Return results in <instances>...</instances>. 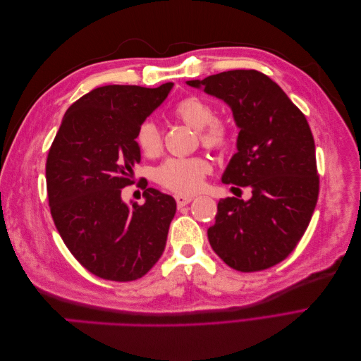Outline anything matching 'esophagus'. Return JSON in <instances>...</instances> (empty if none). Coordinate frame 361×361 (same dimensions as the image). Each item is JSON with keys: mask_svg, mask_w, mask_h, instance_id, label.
Returning a JSON list of instances; mask_svg holds the SVG:
<instances>
[{"mask_svg": "<svg viewBox=\"0 0 361 361\" xmlns=\"http://www.w3.org/2000/svg\"><path fill=\"white\" fill-rule=\"evenodd\" d=\"M174 199H176V203H178L179 207H182V206L192 202V197H190V195H176V197H174Z\"/></svg>", "mask_w": 361, "mask_h": 361, "instance_id": "34e87169", "label": "esophagus"}]
</instances>
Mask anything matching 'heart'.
<instances>
[{"label": "heart", "mask_w": 361, "mask_h": 361, "mask_svg": "<svg viewBox=\"0 0 361 361\" xmlns=\"http://www.w3.org/2000/svg\"><path fill=\"white\" fill-rule=\"evenodd\" d=\"M173 114L183 123L199 130L202 143L209 149H223L231 141V129L215 118V110L209 102L199 96H187L174 106ZM137 145L143 155L158 157L162 149V137L154 120H146L137 129ZM212 170L211 162L200 158H169L155 170V180L161 187L176 194H192Z\"/></svg>", "instance_id": "b5f03b06"}]
</instances>
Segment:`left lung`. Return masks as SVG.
<instances>
[{
	"label": "left lung",
	"mask_w": 361,
	"mask_h": 361,
	"mask_svg": "<svg viewBox=\"0 0 361 361\" xmlns=\"http://www.w3.org/2000/svg\"><path fill=\"white\" fill-rule=\"evenodd\" d=\"M187 84L232 110L239 129L238 152L221 180L251 188L248 200L218 202L215 224L207 228L209 244L236 271L274 267L297 247L318 202L319 178L307 120L257 71H228Z\"/></svg>",
	"instance_id": "obj_1"
}]
</instances>
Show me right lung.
<instances>
[{"instance_id": "add662e5", "label": "right lung", "mask_w": 361, "mask_h": 361, "mask_svg": "<svg viewBox=\"0 0 361 361\" xmlns=\"http://www.w3.org/2000/svg\"><path fill=\"white\" fill-rule=\"evenodd\" d=\"M171 89L173 82L97 87L69 106L49 149L52 220L75 259L101 279L143 277L166 248L176 202L147 188L143 204L126 203L122 188L141 161L137 129Z\"/></svg>"}]
</instances>
